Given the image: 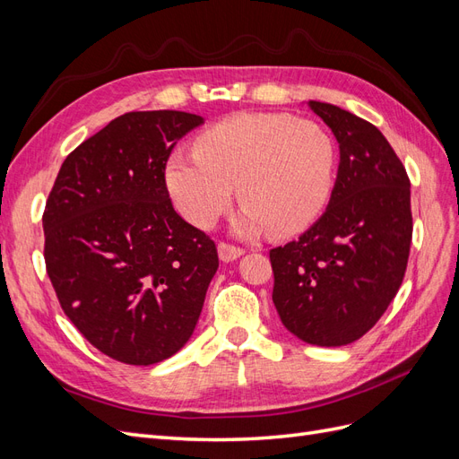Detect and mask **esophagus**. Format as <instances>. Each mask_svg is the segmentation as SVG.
I'll return each mask as SVG.
<instances>
[{
  "instance_id": "1",
  "label": "esophagus",
  "mask_w": 459,
  "mask_h": 459,
  "mask_svg": "<svg viewBox=\"0 0 459 459\" xmlns=\"http://www.w3.org/2000/svg\"><path fill=\"white\" fill-rule=\"evenodd\" d=\"M218 255H220V260L231 262V260H235V258H239L241 255H245V248L230 245V243H226V241H221V243L218 245Z\"/></svg>"
}]
</instances>
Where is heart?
Returning <instances> with one entry per match:
<instances>
[{
  "label": "heart",
  "instance_id": "b5f03b06",
  "mask_svg": "<svg viewBox=\"0 0 459 459\" xmlns=\"http://www.w3.org/2000/svg\"><path fill=\"white\" fill-rule=\"evenodd\" d=\"M166 162V187L191 224L208 228L238 184V233L289 238L324 214L337 178V143L314 120L287 113H241L220 120Z\"/></svg>",
  "mask_w": 459,
  "mask_h": 459
}]
</instances>
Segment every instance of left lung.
I'll return each mask as SVG.
<instances>
[{
  "label": "left lung",
  "mask_w": 459,
  "mask_h": 459,
  "mask_svg": "<svg viewBox=\"0 0 459 459\" xmlns=\"http://www.w3.org/2000/svg\"><path fill=\"white\" fill-rule=\"evenodd\" d=\"M335 134L341 162L324 216L270 251L273 304L300 341L342 346L379 322L404 280L410 178L385 135L341 107L310 101Z\"/></svg>",
  "instance_id": "8db88e82"
}]
</instances>
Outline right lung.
Wrapping results in <instances>:
<instances>
[{
    "label": "right lung",
    "instance_id": "add662e5",
    "mask_svg": "<svg viewBox=\"0 0 459 459\" xmlns=\"http://www.w3.org/2000/svg\"><path fill=\"white\" fill-rule=\"evenodd\" d=\"M203 124L182 110L110 120L61 166L44 211V258L68 319L97 351L151 366L189 341L218 251L179 216L164 170Z\"/></svg>",
    "mask_w": 459,
    "mask_h": 459
}]
</instances>
